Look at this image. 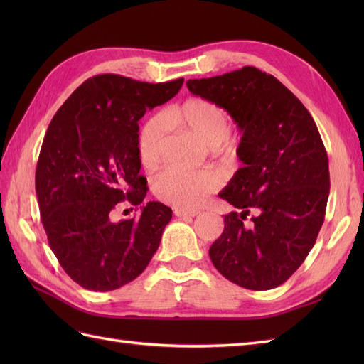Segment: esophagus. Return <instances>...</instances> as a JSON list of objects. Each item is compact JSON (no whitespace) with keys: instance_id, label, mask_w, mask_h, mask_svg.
<instances>
[{"instance_id":"obj_1","label":"esophagus","mask_w":364,"mask_h":364,"mask_svg":"<svg viewBox=\"0 0 364 364\" xmlns=\"http://www.w3.org/2000/svg\"><path fill=\"white\" fill-rule=\"evenodd\" d=\"M199 211H185V209H174L176 217H196L199 215Z\"/></svg>"}]
</instances>
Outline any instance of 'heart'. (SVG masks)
Returning a JSON list of instances; mask_svg holds the SVG:
<instances>
[{
  "label": "heart",
  "mask_w": 364,
  "mask_h": 364,
  "mask_svg": "<svg viewBox=\"0 0 364 364\" xmlns=\"http://www.w3.org/2000/svg\"><path fill=\"white\" fill-rule=\"evenodd\" d=\"M167 124L188 130L208 147L232 150L229 134V117L225 109L206 98L191 97L165 107L162 117L146 121L138 136V156L144 168H155L161 162L165 147ZM222 186V176L213 170L182 171L165 168L151 181V190L164 203L176 209L199 208Z\"/></svg>",
  "instance_id": "b5f03b06"
}]
</instances>
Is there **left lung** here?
<instances>
[{"label": "left lung", "mask_w": 364, "mask_h": 364, "mask_svg": "<svg viewBox=\"0 0 364 364\" xmlns=\"http://www.w3.org/2000/svg\"><path fill=\"white\" fill-rule=\"evenodd\" d=\"M186 86L222 106L243 134L237 149L243 167L218 194L240 213L225 215L209 257L240 287H278L305 261L325 218L329 167L314 119L290 90L255 67Z\"/></svg>", "instance_id": "8db88e82"}]
</instances>
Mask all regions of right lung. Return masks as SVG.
<instances>
[{"mask_svg":"<svg viewBox=\"0 0 364 364\" xmlns=\"http://www.w3.org/2000/svg\"><path fill=\"white\" fill-rule=\"evenodd\" d=\"M183 79L146 83L98 74L68 97L43 136L36 194L50 247L86 290L111 291L134 281L159 247L171 209L149 202L138 217L114 222L117 203L141 205L138 121L179 92Z\"/></svg>","mask_w":364,"mask_h":364,"instance_id":"1","label":"right lung"}]
</instances>
